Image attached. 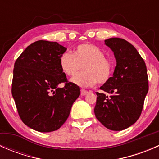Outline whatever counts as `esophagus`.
I'll list each match as a JSON object with an SVG mask.
<instances>
[{
  "instance_id": "1",
  "label": "esophagus",
  "mask_w": 159,
  "mask_h": 159,
  "mask_svg": "<svg viewBox=\"0 0 159 159\" xmlns=\"http://www.w3.org/2000/svg\"><path fill=\"white\" fill-rule=\"evenodd\" d=\"M88 93H89V91H86V90H84V89H81V95H82V96L86 95V94H87Z\"/></svg>"
}]
</instances>
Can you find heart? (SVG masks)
<instances>
[{"label": "heart", "mask_w": 159, "mask_h": 159, "mask_svg": "<svg viewBox=\"0 0 159 159\" xmlns=\"http://www.w3.org/2000/svg\"><path fill=\"white\" fill-rule=\"evenodd\" d=\"M60 66L68 76L76 75L83 67V72L71 79L80 87H91L98 81L108 82L113 73V64L105 57L102 49L91 44H80L73 53H64L60 57Z\"/></svg>", "instance_id": "b5f03b06"}]
</instances>
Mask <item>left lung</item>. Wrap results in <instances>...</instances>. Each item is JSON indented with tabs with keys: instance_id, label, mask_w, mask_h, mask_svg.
Listing matches in <instances>:
<instances>
[{
	"instance_id": "left-lung-1",
	"label": "left lung",
	"mask_w": 159,
	"mask_h": 159,
	"mask_svg": "<svg viewBox=\"0 0 159 159\" xmlns=\"http://www.w3.org/2000/svg\"><path fill=\"white\" fill-rule=\"evenodd\" d=\"M105 45L114 52L116 66L113 75L96 92L94 115L107 129L121 131L137 121L148 91L147 68L135 48L122 38H111Z\"/></svg>"
}]
</instances>
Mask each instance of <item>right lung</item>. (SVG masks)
<instances>
[{"mask_svg": "<svg viewBox=\"0 0 159 159\" xmlns=\"http://www.w3.org/2000/svg\"><path fill=\"white\" fill-rule=\"evenodd\" d=\"M67 48L54 41H38L17 57L13 71L12 96L20 119L40 132L60 129L66 121L80 88L68 82L60 66ZM66 82L65 87L58 84Z\"/></svg>", "mask_w": 159, "mask_h": 159, "instance_id": "add662e5", "label": "right lung"}]
</instances>
